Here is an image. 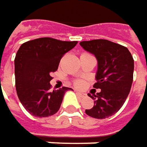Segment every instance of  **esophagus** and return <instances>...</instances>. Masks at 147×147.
<instances>
[{"label": "esophagus", "mask_w": 147, "mask_h": 147, "mask_svg": "<svg viewBox=\"0 0 147 147\" xmlns=\"http://www.w3.org/2000/svg\"><path fill=\"white\" fill-rule=\"evenodd\" d=\"M76 93L78 94V97H80V98H85V97H86V94L84 93V92H76Z\"/></svg>", "instance_id": "esophagus-1"}]
</instances>
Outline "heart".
<instances>
[{"label":"heart","instance_id":"obj_1","mask_svg":"<svg viewBox=\"0 0 147 147\" xmlns=\"http://www.w3.org/2000/svg\"><path fill=\"white\" fill-rule=\"evenodd\" d=\"M74 85L78 88H83L84 87V81L81 80V79H78L74 81Z\"/></svg>","mask_w":147,"mask_h":147}]
</instances>
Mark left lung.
<instances>
[{"label":"left lung","mask_w":147,"mask_h":147,"mask_svg":"<svg viewBox=\"0 0 147 147\" xmlns=\"http://www.w3.org/2000/svg\"><path fill=\"white\" fill-rule=\"evenodd\" d=\"M80 45L98 59L97 83L94 88L101 91L88 95L94 100L91 109L85 113L98 119L109 117L118 112L128 96L132 81L134 59L128 49L107 40L82 41Z\"/></svg>","instance_id":"8db88e82"}]
</instances>
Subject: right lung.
Segmentation results:
<instances>
[{
	"mask_svg": "<svg viewBox=\"0 0 147 147\" xmlns=\"http://www.w3.org/2000/svg\"><path fill=\"white\" fill-rule=\"evenodd\" d=\"M78 41H63L50 37L39 38L22 44L15 58L16 88L26 110L34 117H46L61 106L66 91L63 87L51 91L50 74L58 69L60 59Z\"/></svg>",
	"mask_w": 147,
	"mask_h": 147,
	"instance_id": "right-lung-1",
	"label": "right lung"
}]
</instances>
